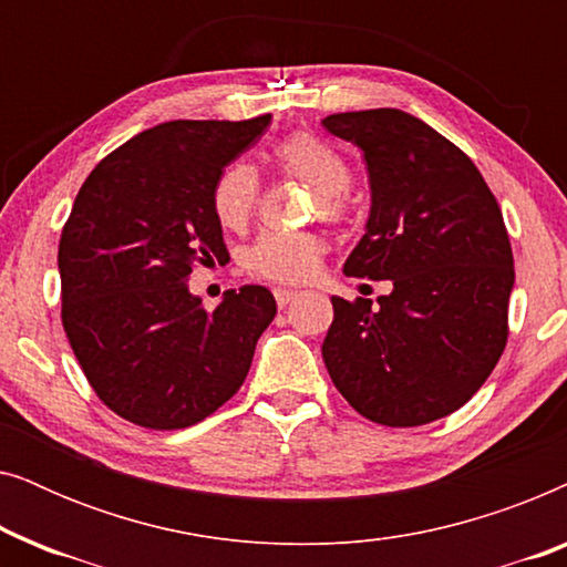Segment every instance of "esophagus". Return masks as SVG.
Segmentation results:
<instances>
[{
  "mask_svg": "<svg viewBox=\"0 0 567 567\" xmlns=\"http://www.w3.org/2000/svg\"><path fill=\"white\" fill-rule=\"evenodd\" d=\"M274 297H276V305L284 309L286 305H289V301L297 299V291H293V289H274Z\"/></svg>",
  "mask_w": 567,
  "mask_h": 567,
  "instance_id": "1",
  "label": "esophagus"
}]
</instances>
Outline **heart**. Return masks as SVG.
Masks as SVG:
<instances>
[{
	"instance_id": "obj_1",
	"label": "heart",
	"mask_w": 567,
	"mask_h": 567,
	"mask_svg": "<svg viewBox=\"0 0 567 567\" xmlns=\"http://www.w3.org/2000/svg\"><path fill=\"white\" fill-rule=\"evenodd\" d=\"M274 159L286 177L315 188L312 216L343 224L351 216L353 173L336 146L309 131H293L274 146ZM260 204V177L247 162H231L216 177L212 208L224 229L243 231ZM328 245L317 231H266L243 252V266L270 284H305L317 274Z\"/></svg>"
}]
</instances>
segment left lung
<instances>
[{
	"label": "left lung",
	"instance_id": "left-lung-1",
	"mask_svg": "<svg viewBox=\"0 0 567 567\" xmlns=\"http://www.w3.org/2000/svg\"><path fill=\"white\" fill-rule=\"evenodd\" d=\"M322 126L363 152L367 235L346 276L390 281L371 299L332 297L322 359L355 413L413 429L460 410L508 340L514 252L487 183L460 146L415 115L336 113Z\"/></svg>",
	"mask_w": 567,
	"mask_h": 567
}]
</instances>
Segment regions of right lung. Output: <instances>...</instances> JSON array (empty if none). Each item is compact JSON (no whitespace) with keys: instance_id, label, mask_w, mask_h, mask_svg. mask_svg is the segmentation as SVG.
I'll return each mask as SVG.
<instances>
[{"instance_id":"obj_1","label":"right lung","mask_w":567,"mask_h":567,"mask_svg":"<svg viewBox=\"0 0 567 567\" xmlns=\"http://www.w3.org/2000/svg\"><path fill=\"white\" fill-rule=\"evenodd\" d=\"M268 123H159L100 159L76 193L59 243L61 322L90 386L123 421L188 429L250 371L274 293L243 286L206 309L188 278L229 255L212 188Z\"/></svg>"}]
</instances>
